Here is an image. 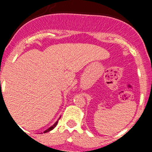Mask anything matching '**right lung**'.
I'll return each instance as SVG.
<instances>
[{"label": "right lung", "instance_id": "add662e5", "mask_svg": "<svg viewBox=\"0 0 152 152\" xmlns=\"http://www.w3.org/2000/svg\"><path fill=\"white\" fill-rule=\"evenodd\" d=\"M58 122V120L57 122H56V123H55V124L53 125V126H51V127H49V128L48 129H46V130H45V131H44V133H45V132H49V131H51V130L53 129H54L55 127H56V126H57Z\"/></svg>", "mask_w": 152, "mask_h": 152}]
</instances>
